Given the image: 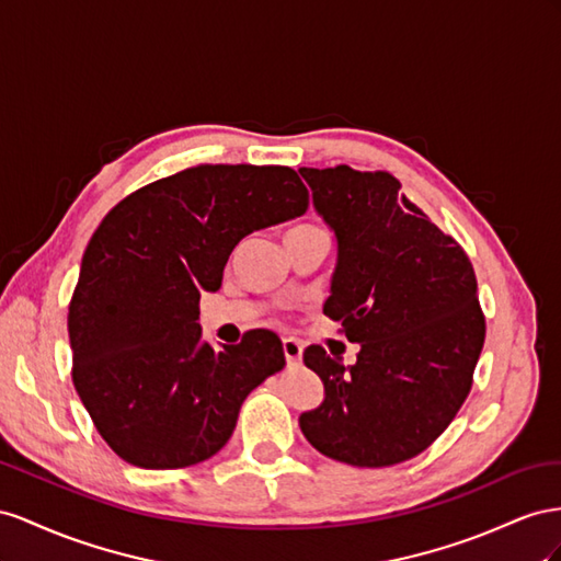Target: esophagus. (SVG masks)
Returning a JSON list of instances; mask_svg holds the SVG:
<instances>
[{
  "mask_svg": "<svg viewBox=\"0 0 561 561\" xmlns=\"http://www.w3.org/2000/svg\"><path fill=\"white\" fill-rule=\"evenodd\" d=\"M282 350H284V357L286 364H298L302 357V343L296 339H284L282 341Z\"/></svg>",
  "mask_w": 561,
  "mask_h": 561,
  "instance_id": "1",
  "label": "esophagus"
}]
</instances>
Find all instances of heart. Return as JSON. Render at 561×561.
Returning <instances> with one entry per match:
<instances>
[{"instance_id": "obj_1", "label": "heart", "mask_w": 561, "mask_h": 561, "mask_svg": "<svg viewBox=\"0 0 561 561\" xmlns=\"http://www.w3.org/2000/svg\"><path fill=\"white\" fill-rule=\"evenodd\" d=\"M300 228H310V226H300ZM296 230V228H294Z\"/></svg>"}]
</instances>
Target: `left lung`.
Instances as JSON below:
<instances>
[{
	"label": "left lung",
	"mask_w": 561,
	"mask_h": 561,
	"mask_svg": "<svg viewBox=\"0 0 561 561\" xmlns=\"http://www.w3.org/2000/svg\"><path fill=\"white\" fill-rule=\"evenodd\" d=\"M298 171L339 247L324 314L359 343L347 366L322 345L302 352L324 399L298 425L333 460L394 466L425 451L470 392L486 333L474 270L390 173Z\"/></svg>",
	"instance_id": "left-lung-1"
}]
</instances>
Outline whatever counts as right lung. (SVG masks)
Segmentation results:
<instances>
[{"label":"right lung","instance_id":"add662e5","mask_svg":"<svg viewBox=\"0 0 561 561\" xmlns=\"http://www.w3.org/2000/svg\"><path fill=\"white\" fill-rule=\"evenodd\" d=\"M308 209L289 167L202 164L136 190L84 251L70 300L72 382L95 430L146 470L195 466L228 444L247 394L284 366L277 333L214 350L199 296L232 249Z\"/></svg>","mask_w":561,"mask_h":561}]
</instances>
